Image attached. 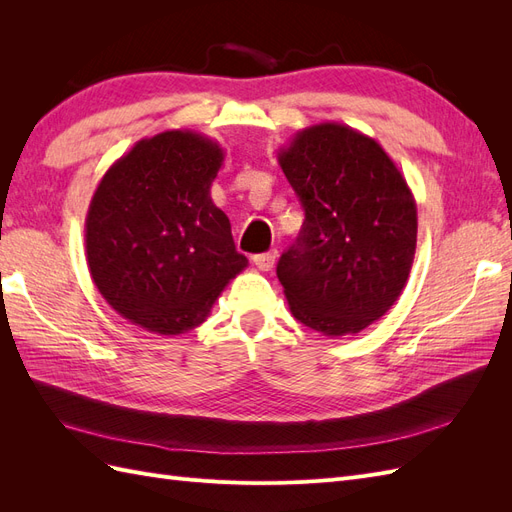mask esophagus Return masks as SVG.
Listing matches in <instances>:
<instances>
[{
  "label": "esophagus",
  "mask_w": 512,
  "mask_h": 512,
  "mask_svg": "<svg viewBox=\"0 0 512 512\" xmlns=\"http://www.w3.org/2000/svg\"><path fill=\"white\" fill-rule=\"evenodd\" d=\"M275 260H277V252L275 250L273 252H265V254H256L252 258V262L260 271H271L273 265H275Z\"/></svg>",
  "instance_id": "34e87169"
}]
</instances>
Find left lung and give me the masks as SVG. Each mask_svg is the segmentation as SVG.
<instances>
[{
    "instance_id": "8db88e82",
    "label": "left lung",
    "mask_w": 512,
    "mask_h": 512,
    "mask_svg": "<svg viewBox=\"0 0 512 512\" xmlns=\"http://www.w3.org/2000/svg\"><path fill=\"white\" fill-rule=\"evenodd\" d=\"M305 211L277 262L292 316L329 337L382 318L404 290L416 250V203L386 151L342 123H318L277 153Z\"/></svg>"
}]
</instances>
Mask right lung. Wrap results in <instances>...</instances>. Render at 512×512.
I'll return each mask as SVG.
<instances>
[{
    "mask_svg": "<svg viewBox=\"0 0 512 512\" xmlns=\"http://www.w3.org/2000/svg\"><path fill=\"white\" fill-rule=\"evenodd\" d=\"M222 162L211 138L168 130L138 141L94 192L85 220L91 280L136 327L158 335L196 329L247 267L211 200Z\"/></svg>",
    "mask_w": 512,
    "mask_h": 512,
    "instance_id": "add662e5",
    "label": "right lung"
}]
</instances>
